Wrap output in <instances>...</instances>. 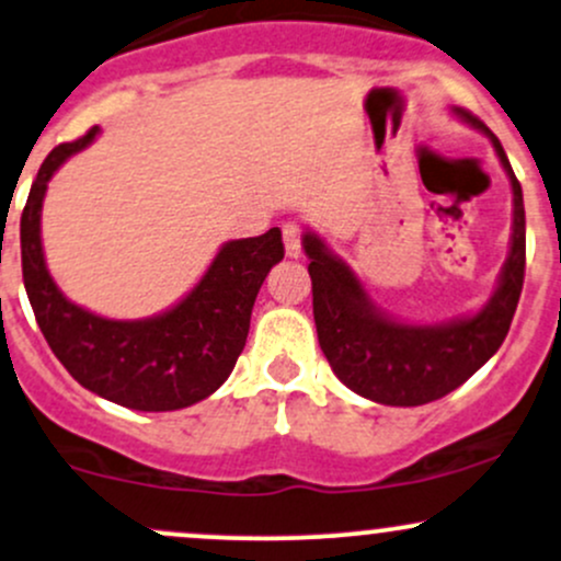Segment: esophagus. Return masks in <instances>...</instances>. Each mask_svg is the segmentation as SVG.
<instances>
[{"mask_svg":"<svg viewBox=\"0 0 561 561\" xmlns=\"http://www.w3.org/2000/svg\"><path fill=\"white\" fill-rule=\"evenodd\" d=\"M300 229L298 224H285V229H282V239H285V255L287 257H300V252H304V244H300Z\"/></svg>","mask_w":561,"mask_h":561,"instance_id":"34e87169","label":"esophagus"}]
</instances>
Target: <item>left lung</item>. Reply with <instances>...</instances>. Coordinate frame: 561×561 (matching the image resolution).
I'll use <instances>...</instances> for the list:
<instances>
[{
    "label": "left lung",
    "instance_id": "1",
    "mask_svg": "<svg viewBox=\"0 0 561 561\" xmlns=\"http://www.w3.org/2000/svg\"><path fill=\"white\" fill-rule=\"evenodd\" d=\"M458 119L492 140L514 194L511 248L495 293L471 317L439 324H412L373 304L365 285L322 237L304 233L309 255L313 322L332 373L359 397L391 408H417L463 386L506 341L525 282V202L501 140L466 108Z\"/></svg>",
    "mask_w": 561,
    "mask_h": 561
}]
</instances>
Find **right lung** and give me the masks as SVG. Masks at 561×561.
<instances>
[{
    "label": "right lung",
    "mask_w": 561,
    "mask_h": 561,
    "mask_svg": "<svg viewBox=\"0 0 561 561\" xmlns=\"http://www.w3.org/2000/svg\"><path fill=\"white\" fill-rule=\"evenodd\" d=\"M101 133L64 144L42 162L21 215L23 285L36 324L60 365L84 389L140 412L191 408L226 383L250 332V313L271 266L285 257L282 231L226 242L186 298L146 319H108L60 293L42 250L47 183Z\"/></svg>",
    "instance_id": "obj_1"
}]
</instances>
